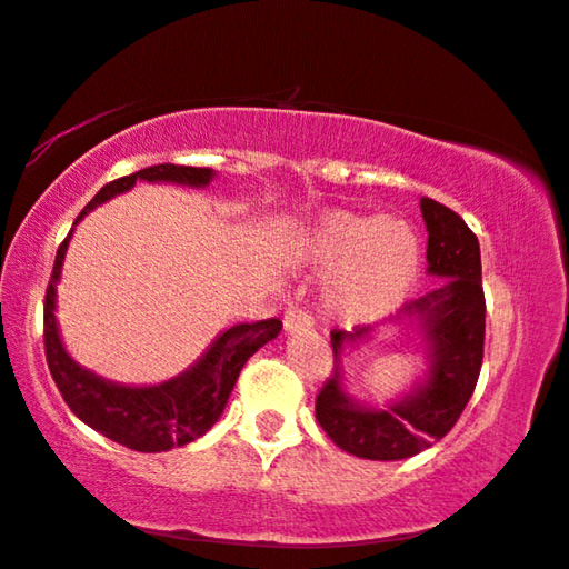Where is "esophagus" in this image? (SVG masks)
<instances>
[{
    "mask_svg": "<svg viewBox=\"0 0 569 569\" xmlns=\"http://www.w3.org/2000/svg\"><path fill=\"white\" fill-rule=\"evenodd\" d=\"M283 327L286 331H309L313 327V319L309 311L301 309V306H291L283 317Z\"/></svg>",
    "mask_w": 569,
    "mask_h": 569,
    "instance_id": "34e87169",
    "label": "esophagus"
}]
</instances>
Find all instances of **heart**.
<instances>
[{
	"label": "heart",
	"mask_w": 569,
	"mask_h": 569,
	"mask_svg": "<svg viewBox=\"0 0 569 569\" xmlns=\"http://www.w3.org/2000/svg\"><path fill=\"white\" fill-rule=\"evenodd\" d=\"M309 256L333 268L327 301L333 313L369 321L392 313L418 281L420 240L408 222L395 218L327 214L311 232Z\"/></svg>",
	"instance_id": "b5f03b06"
}]
</instances>
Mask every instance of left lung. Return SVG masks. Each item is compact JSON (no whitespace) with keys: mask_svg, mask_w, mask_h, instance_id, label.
I'll return each mask as SVG.
<instances>
[{"mask_svg":"<svg viewBox=\"0 0 569 569\" xmlns=\"http://www.w3.org/2000/svg\"><path fill=\"white\" fill-rule=\"evenodd\" d=\"M428 224V273L440 281L420 299L402 303V317H420L428 341V380L387 408H362L341 390V349L369 333L331 331L333 375L317 395V420L341 450L367 461H400L430 448L461 418L481 375L486 299L479 238L463 218L430 197L420 200Z\"/></svg>","mask_w":569,"mask_h":569,"instance_id":"8db88e82","label":"left lung"}]
</instances>
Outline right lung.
I'll list each match as a JSON object with an SVG mask.
<instances>
[{
	"instance_id": "add662e5",
	"label": "right lung",
	"mask_w": 569,
	"mask_h": 569,
	"mask_svg": "<svg viewBox=\"0 0 569 569\" xmlns=\"http://www.w3.org/2000/svg\"><path fill=\"white\" fill-rule=\"evenodd\" d=\"M137 179L147 182H177L189 187L210 184L212 169L207 167H179V164H157L129 177L113 179L98 189V194L78 214L83 218L96 204L111 200L137 184ZM76 220V222H78ZM68 238L60 242L56 266L44 291V357L52 380H56L62 400L80 420L101 436L116 440L131 450L141 453H161L174 446H187L204 436L224 410L232 387L238 382L242 365L256 351L278 337L283 323L278 319H263L252 323H238L214 339L207 355L184 375L154 387H126L101 380L88 372L68 357L62 347L58 323H56V283L60 278V266L66 258Z\"/></svg>"
}]
</instances>
